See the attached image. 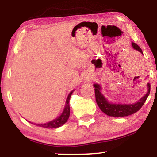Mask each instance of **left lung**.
<instances>
[{
    "label": "left lung",
    "mask_w": 157,
    "mask_h": 157,
    "mask_svg": "<svg viewBox=\"0 0 157 157\" xmlns=\"http://www.w3.org/2000/svg\"><path fill=\"white\" fill-rule=\"evenodd\" d=\"M132 46L134 49L137 50L142 54V49L138 45L132 43ZM95 88V97L96 102L99 108L103 113L111 117H126L136 113L142 108L145 102L146 101L147 97L151 91V85L147 83V92L144 95L138 102L133 104H114L108 101L107 99L101 93V87L99 84H94Z\"/></svg>",
    "instance_id": "left-lung-1"
}]
</instances>
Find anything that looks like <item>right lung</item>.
Wrapping results in <instances>:
<instances>
[{"instance_id":"1","label":"right lung","mask_w":157,"mask_h":157,"mask_svg":"<svg viewBox=\"0 0 157 157\" xmlns=\"http://www.w3.org/2000/svg\"><path fill=\"white\" fill-rule=\"evenodd\" d=\"M74 90L71 91L69 93V94L68 95L67 99H66V105H65L64 110L63 111V113H61L60 116H59L58 117L53 120L52 121H50L46 123H43V124H35V125L40 126V127L43 128H59L63 125H64L66 122H67L68 117H69L70 115V106H69V100L71 95L72 94Z\"/></svg>"}]
</instances>
